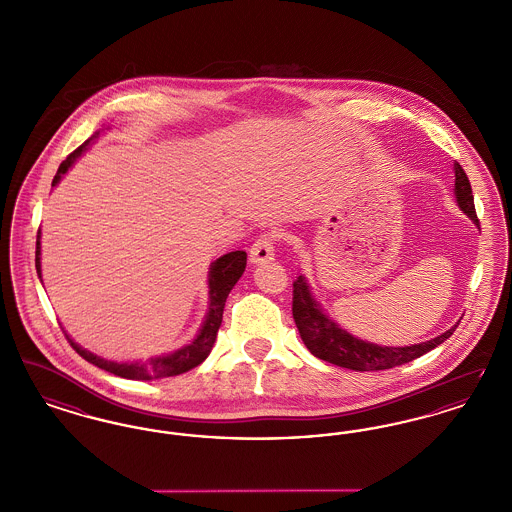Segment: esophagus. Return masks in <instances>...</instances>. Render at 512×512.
Returning a JSON list of instances; mask_svg holds the SVG:
<instances>
[{
  "instance_id": "34e87169",
  "label": "esophagus",
  "mask_w": 512,
  "mask_h": 512,
  "mask_svg": "<svg viewBox=\"0 0 512 512\" xmlns=\"http://www.w3.org/2000/svg\"><path fill=\"white\" fill-rule=\"evenodd\" d=\"M274 242H276V236L272 232L267 234H261L253 245L249 249V261L253 265H259V263H267L274 259Z\"/></svg>"
}]
</instances>
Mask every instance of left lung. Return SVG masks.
Returning <instances> with one entry per match:
<instances>
[{
    "instance_id": "8db88e82",
    "label": "left lung",
    "mask_w": 512,
    "mask_h": 512,
    "mask_svg": "<svg viewBox=\"0 0 512 512\" xmlns=\"http://www.w3.org/2000/svg\"><path fill=\"white\" fill-rule=\"evenodd\" d=\"M455 195H457L459 207L480 226L470 180L459 163H455ZM292 313L295 326L301 334V340L305 341L307 349L315 357L328 361L332 365L361 370V372L388 370L393 366L411 363L414 359L422 357L424 353L432 351L434 347H438L439 343L447 340L459 326L455 324L451 330H447L438 338L422 341L418 345H409V347H382L376 343H368V341L353 338L320 311L303 276H297V280L293 282Z\"/></svg>"
}]
</instances>
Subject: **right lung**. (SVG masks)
<instances>
[{
    "mask_svg": "<svg viewBox=\"0 0 512 512\" xmlns=\"http://www.w3.org/2000/svg\"><path fill=\"white\" fill-rule=\"evenodd\" d=\"M88 144H90V140L84 142L82 146L76 147L73 153L59 165L51 186H55L61 180V176L71 169L76 157L82 155V151L88 147ZM245 265H247V253L245 251L226 253L213 263L211 274H209V299H211V303H209L207 318H205L197 338L190 345L174 351L171 355L155 357V359H149L147 363H113V361L99 359L96 355L88 353L86 349L78 347L69 336H67V340L73 345L74 351L82 359H86L88 363L98 366L101 370H107L115 376L128 378V380H155V378H169V376H178L182 372H188L195 366L201 365L207 359V355L211 353L213 343L217 338V332H219L220 322H222L226 297H228L230 290L234 288V284L240 280V276L244 274ZM36 270H38V276H42V270H40V230H38V238H36Z\"/></svg>",
    "mask_w": 512,
    "mask_h": 512,
    "instance_id": "right-lung-1",
    "label": "right lung"
}]
</instances>
